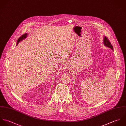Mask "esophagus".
I'll use <instances>...</instances> for the list:
<instances>
[{
  "mask_svg": "<svg viewBox=\"0 0 126 126\" xmlns=\"http://www.w3.org/2000/svg\"><path fill=\"white\" fill-rule=\"evenodd\" d=\"M64 69H65V70H67V69H68V67H67V66H65V67H64Z\"/></svg>",
  "mask_w": 126,
  "mask_h": 126,
  "instance_id": "obj_1",
  "label": "esophagus"
}]
</instances>
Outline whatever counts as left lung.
Returning a JSON list of instances; mask_svg holds the SVG:
<instances>
[{"mask_svg": "<svg viewBox=\"0 0 126 126\" xmlns=\"http://www.w3.org/2000/svg\"><path fill=\"white\" fill-rule=\"evenodd\" d=\"M103 43H104V45L105 46H106L107 47H109V48H110L111 50H113V46L111 44V43L110 42V41L108 39V38L107 37H106V36H104V37Z\"/></svg>", "mask_w": 126, "mask_h": 126, "instance_id": "obj_1", "label": "left lung"}]
</instances>
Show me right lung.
Listing matches in <instances>:
<instances>
[{
  "mask_svg": "<svg viewBox=\"0 0 126 126\" xmlns=\"http://www.w3.org/2000/svg\"><path fill=\"white\" fill-rule=\"evenodd\" d=\"M27 35H28V34H27V33H26L25 34H23L21 36H20L18 39V40H17V44H16V45H17V44H18V43L19 42H20L21 41H22V40H23V39H25L27 37Z\"/></svg>",
  "mask_w": 126,
  "mask_h": 126,
  "instance_id": "obj_1",
  "label": "right lung"
}]
</instances>
